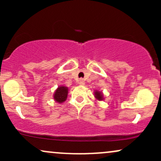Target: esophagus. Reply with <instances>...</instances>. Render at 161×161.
Here are the masks:
<instances>
[{"label": "esophagus", "instance_id": "34e87169", "mask_svg": "<svg viewBox=\"0 0 161 161\" xmlns=\"http://www.w3.org/2000/svg\"><path fill=\"white\" fill-rule=\"evenodd\" d=\"M79 84L80 85V86H84L85 85V82H84V80H83V79H79Z\"/></svg>", "mask_w": 161, "mask_h": 161}]
</instances>
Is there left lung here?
<instances>
[{
	"instance_id": "obj_1",
	"label": "left lung",
	"mask_w": 161,
	"mask_h": 161,
	"mask_svg": "<svg viewBox=\"0 0 161 161\" xmlns=\"http://www.w3.org/2000/svg\"><path fill=\"white\" fill-rule=\"evenodd\" d=\"M94 95H95V98L97 101H103L104 100V95H103V93L101 92L96 90V91L94 92Z\"/></svg>"
}]
</instances>
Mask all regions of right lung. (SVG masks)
<instances>
[{"label":"right lung","instance_id":"add662e5","mask_svg":"<svg viewBox=\"0 0 161 161\" xmlns=\"http://www.w3.org/2000/svg\"><path fill=\"white\" fill-rule=\"evenodd\" d=\"M68 88L66 86H59L53 94V100L59 104H62L67 98Z\"/></svg>","mask_w":161,"mask_h":161}]
</instances>
